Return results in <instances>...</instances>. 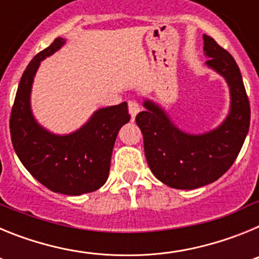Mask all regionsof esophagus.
<instances>
[{
  "label": "esophagus",
  "instance_id": "34e87169",
  "mask_svg": "<svg viewBox=\"0 0 259 259\" xmlns=\"http://www.w3.org/2000/svg\"><path fill=\"white\" fill-rule=\"evenodd\" d=\"M128 109H130V114H131L132 119H134L136 114L140 111V105H139L136 100H130L128 101Z\"/></svg>",
  "mask_w": 259,
  "mask_h": 259
}]
</instances>
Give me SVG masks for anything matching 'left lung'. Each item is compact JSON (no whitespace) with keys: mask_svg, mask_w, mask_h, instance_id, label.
Listing matches in <instances>:
<instances>
[{"mask_svg":"<svg viewBox=\"0 0 259 259\" xmlns=\"http://www.w3.org/2000/svg\"><path fill=\"white\" fill-rule=\"evenodd\" d=\"M203 44L206 65L230 85L231 111L223 124L203 135L184 134L152 101L144 102L145 110L136 115L150 170L171 188L194 189L218 180L239 155L250 124V105L239 66L212 37L203 35Z\"/></svg>","mask_w":259,"mask_h":259,"instance_id":"1","label":"left lung"}]
</instances>
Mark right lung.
<instances>
[{
    "label": "right lung",
    "instance_id": "obj_1",
    "mask_svg": "<svg viewBox=\"0 0 259 259\" xmlns=\"http://www.w3.org/2000/svg\"><path fill=\"white\" fill-rule=\"evenodd\" d=\"M63 44L57 37L23 72L11 109L10 135L20 162L36 180L57 193L79 196L106 183L115 139L131 116L127 102L100 109L79 131L66 136L50 134L36 123L29 106L33 76L40 62Z\"/></svg>",
    "mask_w": 259,
    "mask_h": 259
}]
</instances>
